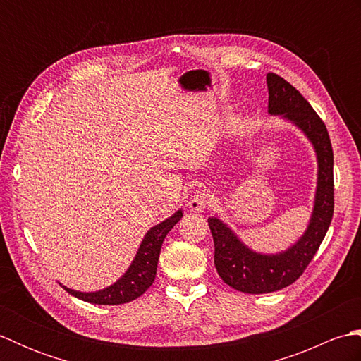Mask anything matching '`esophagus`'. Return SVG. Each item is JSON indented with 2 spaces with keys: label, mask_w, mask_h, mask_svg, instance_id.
<instances>
[{
  "label": "esophagus",
  "mask_w": 361,
  "mask_h": 361,
  "mask_svg": "<svg viewBox=\"0 0 361 361\" xmlns=\"http://www.w3.org/2000/svg\"><path fill=\"white\" fill-rule=\"evenodd\" d=\"M211 203V195L209 192H206L203 189H198L194 192V195L190 197L189 200V209L194 212H203L206 208H208Z\"/></svg>",
  "instance_id": "esophagus-1"
}]
</instances>
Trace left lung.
<instances>
[{
  "mask_svg": "<svg viewBox=\"0 0 361 361\" xmlns=\"http://www.w3.org/2000/svg\"><path fill=\"white\" fill-rule=\"evenodd\" d=\"M268 113L290 121L313 145L318 163L313 209L304 234L287 250L267 255L245 245L225 221L209 217L214 264L225 283L250 295L278 291L293 283L315 256L334 216V152L324 122L299 91L278 74H267Z\"/></svg>",
  "mask_w": 361,
  "mask_h": 361,
  "instance_id": "left-lung-1",
  "label": "left lung"
}]
</instances>
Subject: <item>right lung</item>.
<instances>
[{
  "label": "right lung",
  "instance_id": "1",
  "mask_svg": "<svg viewBox=\"0 0 361 361\" xmlns=\"http://www.w3.org/2000/svg\"><path fill=\"white\" fill-rule=\"evenodd\" d=\"M183 217V211L178 209L171 217L161 221V224L152 226L145 233L144 239L136 251V256L132 264L127 268V271L121 278L106 288L97 291H78L62 286L68 293L82 299L91 304H104V305H118L133 301L140 298L147 290L157 276L158 257L167 233L178 224Z\"/></svg>",
  "mask_w": 361,
  "mask_h": 361
}]
</instances>
